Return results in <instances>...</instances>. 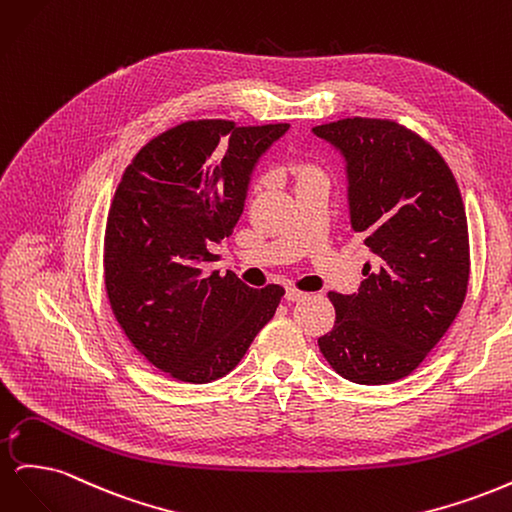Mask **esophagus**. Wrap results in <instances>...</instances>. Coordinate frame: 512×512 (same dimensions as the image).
Listing matches in <instances>:
<instances>
[{
  "mask_svg": "<svg viewBox=\"0 0 512 512\" xmlns=\"http://www.w3.org/2000/svg\"><path fill=\"white\" fill-rule=\"evenodd\" d=\"M307 297V292H303V290H299V288H288L286 290V299L288 301H301V299H305Z\"/></svg>",
  "mask_w": 512,
  "mask_h": 512,
  "instance_id": "obj_1",
  "label": "esophagus"
}]
</instances>
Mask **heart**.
<instances>
[{
    "label": "heart",
    "instance_id": "1",
    "mask_svg": "<svg viewBox=\"0 0 512 512\" xmlns=\"http://www.w3.org/2000/svg\"><path fill=\"white\" fill-rule=\"evenodd\" d=\"M288 173L294 179H297V183L307 181V179H316V177L327 179V175H324V168L320 164H316V162H309V160H292V162H288ZM260 185H262V181H258L252 190L258 192Z\"/></svg>",
    "mask_w": 512,
    "mask_h": 512
}]
</instances>
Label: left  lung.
<instances>
[{"label": "left lung", "mask_w": 512, "mask_h": 512, "mask_svg": "<svg viewBox=\"0 0 512 512\" xmlns=\"http://www.w3.org/2000/svg\"><path fill=\"white\" fill-rule=\"evenodd\" d=\"M314 134L344 153L350 222L376 254L359 292H329L335 324L318 346L346 380L389 384L425 361L466 299V207L438 149L393 119H337Z\"/></svg>", "instance_id": "1"}]
</instances>
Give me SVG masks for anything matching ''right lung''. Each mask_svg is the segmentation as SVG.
Segmentation results:
<instances>
[{
	"label": "right lung",
	"mask_w": 512,
	"mask_h": 512,
	"mask_svg": "<svg viewBox=\"0 0 512 512\" xmlns=\"http://www.w3.org/2000/svg\"><path fill=\"white\" fill-rule=\"evenodd\" d=\"M286 130L185 121L123 170L104 232L106 294L132 346L170 378L226 376L284 297L282 286L254 290L209 265L241 218L256 160Z\"/></svg>",
	"instance_id": "add662e5"
}]
</instances>
